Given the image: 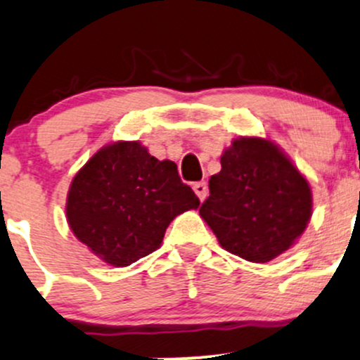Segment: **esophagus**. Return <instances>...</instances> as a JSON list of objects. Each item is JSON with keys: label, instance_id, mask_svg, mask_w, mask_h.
I'll return each instance as SVG.
<instances>
[{"label": "esophagus", "instance_id": "1", "mask_svg": "<svg viewBox=\"0 0 360 360\" xmlns=\"http://www.w3.org/2000/svg\"><path fill=\"white\" fill-rule=\"evenodd\" d=\"M192 188H194L195 195H198L201 201H205L206 195H207V184H206V181H195V184L192 185Z\"/></svg>", "mask_w": 360, "mask_h": 360}]
</instances>
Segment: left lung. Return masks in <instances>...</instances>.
Returning a JSON list of instances; mask_svg holds the SVG:
<instances>
[{
	"mask_svg": "<svg viewBox=\"0 0 360 360\" xmlns=\"http://www.w3.org/2000/svg\"><path fill=\"white\" fill-rule=\"evenodd\" d=\"M220 162L199 214L221 248L255 263L290 250L312 217L309 181L277 146L255 136L234 140Z\"/></svg>",
	"mask_w": 360,
	"mask_h": 360,
	"instance_id": "left-lung-1",
	"label": "left lung"
}]
</instances>
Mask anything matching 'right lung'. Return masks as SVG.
Listing matches in <instances>:
<instances>
[{
    "label": "right lung",
    "mask_w": 360,
    "mask_h": 360,
    "mask_svg": "<svg viewBox=\"0 0 360 360\" xmlns=\"http://www.w3.org/2000/svg\"><path fill=\"white\" fill-rule=\"evenodd\" d=\"M198 206L175 162L159 161L139 142H116L74 176L65 213L91 253L126 266L158 250L173 218Z\"/></svg>",
    "instance_id": "1"
}]
</instances>
